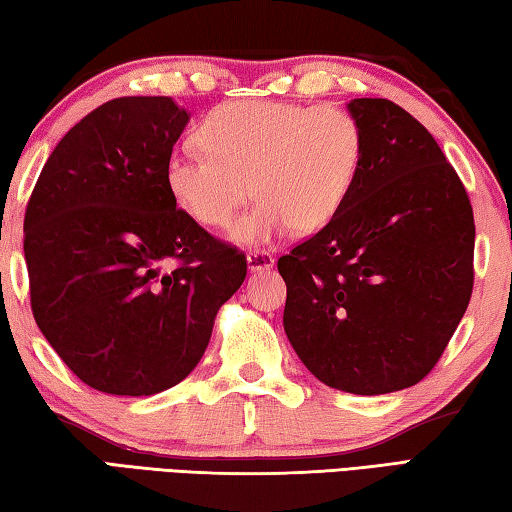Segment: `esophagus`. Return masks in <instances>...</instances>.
<instances>
[{
    "label": "esophagus",
    "mask_w": 512,
    "mask_h": 512,
    "mask_svg": "<svg viewBox=\"0 0 512 512\" xmlns=\"http://www.w3.org/2000/svg\"><path fill=\"white\" fill-rule=\"evenodd\" d=\"M248 271H266V268H273L275 257L266 250H250L248 253Z\"/></svg>",
    "instance_id": "esophagus-1"
}]
</instances>
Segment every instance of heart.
<instances>
[{
  "mask_svg": "<svg viewBox=\"0 0 512 512\" xmlns=\"http://www.w3.org/2000/svg\"><path fill=\"white\" fill-rule=\"evenodd\" d=\"M196 142L203 153L169 155L171 201L205 228H225L255 192L257 205L232 230L246 246L332 223L363 155L361 126L348 110L289 101L223 103L196 128Z\"/></svg>",
  "mask_w": 512,
  "mask_h": 512,
  "instance_id": "obj_1",
  "label": "heart"
}]
</instances>
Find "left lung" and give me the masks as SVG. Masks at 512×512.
Segmentation results:
<instances>
[{
    "mask_svg": "<svg viewBox=\"0 0 512 512\" xmlns=\"http://www.w3.org/2000/svg\"><path fill=\"white\" fill-rule=\"evenodd\" d=\"M363 155L336 219L277 259L284 332L307 370L354 395L418 384L470 305L474 214L445 153L388 99H352Z\"/></svg>",
    "mask_w": 512,
    "mask_h": 512,
    "instance_id": "left-lung-1",
    "label": "left lung"
}]
</instances>
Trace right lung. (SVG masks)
Returning a JSON list of instances; mask_svg holds the SVG:
<instances>
[{
    "instance_id": "add662e5",
    "label": "right lung",
    "mask_w": 512,
    "mask_h": 512,
    "mask_svg": "<svg viewBox=\"0 0 512 512\" xmlns=\"http://www.w3.org/2000/svg\"><path fill=\"white\" fill-rule=\"evenodd\" d=\"M189 112L121 97L51 151L24 216L33 318L83 384L155 395L183 381L246 255L180 212L164 167Z\"/></svg>"
}]
</instances>
